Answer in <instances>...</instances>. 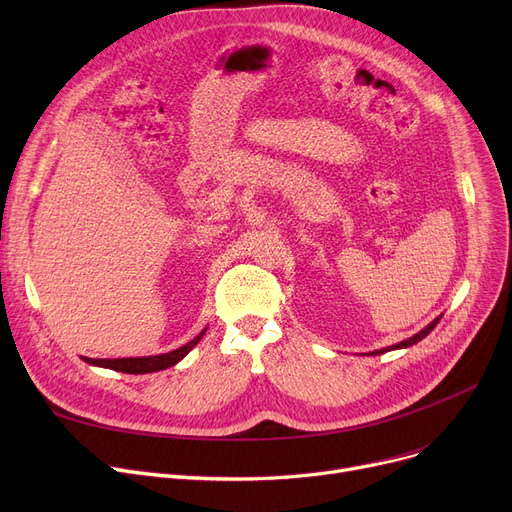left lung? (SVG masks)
Returning a JSON list of instances; mask_svg holds the SVG:
<instances>
[{"instance_id": "left-lung-1", "label": "left lung", "mask_w": 512, "mask_h": 512, "mask_svg": "<svg viewBox=\"0 0 512 512\" xmlns=\"http://www.w3.org/2000/svg\"><path fill=\"white\" fill-rule=\"evenodd\" d=\"M442 319V315H438L432 324L429 326H425L421 332H417L415 336H411V338H407V340H402V342H398V344H392V346H388V348H380V351H373V353H369V355H382V353H388V351H396V348H407V346H413V344H417L419 340H423L429 332H432L436 326H438V321Z\"/></svg>"}]
</instances>
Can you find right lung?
I'll list each match as a JSON object with an SVG mask.
<instances>
[{
	"instance_id": "1",
	"label": "right lung",
	"mask_w": 512,
	"mask_h": 512,
	"mask_svg": "<svg viewBox=\"0 0 512 512\" xmlns=\"http://www.w3.org/2000/svg\"><path fill=\"white\" fill-rule=\"evenodd\" d=\"M205 330L195 336L191 342H186L184 346L176 348V351L164 353V355H153V357H126V359H87L85 361L89 365H97V367H105V369H114V371H122V373H153V371H161L168 369L172 365H176L178 361H182L191 348L197 346V342L203 338Z\"/></svg>"
}]
</instances>
